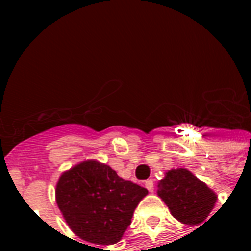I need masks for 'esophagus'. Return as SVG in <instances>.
Wrapping results in <instances>:
<instances>
[{
    "label": "esophagus",
    "mask_w": 251,
    "mask_h": 251,
    "mask_svg": "<svg viewBox=\"0 0 251 251\" xmlns=\"http://www.w3.org/2000/svg\"><path fill=\"white\" fill-rule=\"evenodd\" d=\"M145 186L147 187V190L152 193V191H153V181H152V179H147V181L145 182Z\"/></svg>",
    "instance_id": "esophagus-1"
}]
</instances>
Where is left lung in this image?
<instances>
[{
  "mask_svg": "<svg viewBox=\"0 0 251 251\" xmlns=\"http://www.w3.org/2000/svg\"><path fill=\"white\" fill-rule=\"evenodd\" d=\"M157 195L173 218L186 226H199L216 203V194L185 168L171 169L157 183Z\"/></svg>",
  "mask_w": 251,
  "mask_h": 251,
  "instance_id": "8db88e82",
  "label": "left lung"
}]
</instances>
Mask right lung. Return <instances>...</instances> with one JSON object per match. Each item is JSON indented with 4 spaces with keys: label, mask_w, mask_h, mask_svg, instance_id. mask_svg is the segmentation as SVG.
Instances as JSON below:
<instances>
[{
    "label": "right lung",
    "mask_w": 251,
    "mask_h": 251,
    "mask_svg": "<svg viewBox=\"0 0 251 251\" xmlns=\"http://www.w3.org/2000/svg\"><path fill=\"white\" fill-rule=\"evenodd\" d=\"M147 194V189L122 179L109 165L96 160L74 165L56 185L57 206L70 229L95 245L120 241Z\"/></svg>",
    "instance_id": "obj_1"
}]
</instances>
